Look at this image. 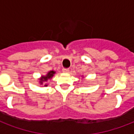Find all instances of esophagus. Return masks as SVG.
Segmentation results:
<instances>
[{
  "label": "esophagus",
  "mask_w": 134,
  "mask_h": 134,
  "mask_svg": "<svg viewBox=\"0 0 134 134\" xmlns=\"http://www.w3.org/2000/svg\"><path fill=\"white\" fill-rule=\"evenodd\" d=\"M63 71L64 72V73H68V72L69 71V69H67V68H63Z\"/></svg>",
  "instance_id": "esophagus-1"
}]
</instances>
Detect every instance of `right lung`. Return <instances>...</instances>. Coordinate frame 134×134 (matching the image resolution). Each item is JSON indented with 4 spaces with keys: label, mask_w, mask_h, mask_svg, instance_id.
I'll list each match as a JSON object with an SVG mask.
<instances>
[{
    "label": "right lung",
    "mask_w": 134,
    "mask_h": 134,
    "mask_svg": "<svg viewBox=\"0 0 134 134\" xmlns=\"http://www.w3.org/2000/svg\"><path fill=\"white\" fill-rule=\"evenodd\" d=\"M55 73L54 71H49L48 74H47V75L45 76H42V79H40V83L42 84L43 82L46 81L47 80L49 79H51L53 77V76L54 75V74ZM44 86H47V85H45Z\"/></svg>",
    "instance_id": "right-lung-1"
}]
</instances>
